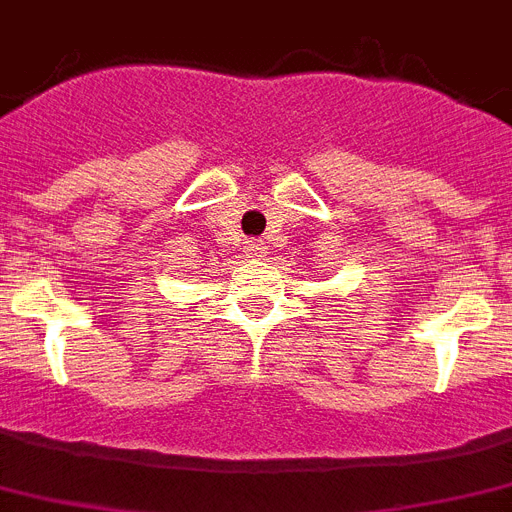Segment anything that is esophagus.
Segmentation results:
<instances>
[{
	"instance_id": "esophagus-1",
	"label": "esophagus",
	"mask_w": 512,
	"mask_h": 512,
	"mask_svg": "<svg viewBox=\"0 0 512 512\" xmlns=\"http://www.w3.org/2000/svg\"><path fill=\"white\" fill-rule=\"evenodd\" d=\"M246 251L251 253V256H264V253H266L264 240H259V238H256V240H248V243H246Z\"/></svg>"
}]
</instances>
